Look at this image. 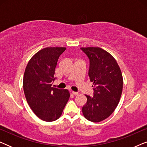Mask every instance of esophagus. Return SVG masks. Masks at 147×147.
I'll return each instance as SVG.
<instances>
[{"mask_svg":"<svg viewBox=\"0 0 147 147\" xmlns=\"http://www.w3.org/2000/svg\"><path fill=\"white\" fill-rule=\"evenodd\" d=\"M71 93L72 94H74V95H75V96H77V95H78V92H71Z\"/></svg>","mask_w":147,"mask_h":147,"instance_id":"34e87169","label":"esophagus"}]
</instances>
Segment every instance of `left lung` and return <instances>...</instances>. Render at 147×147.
Returning a JSON list of instances; mask_svg holds the SVG:
<instances>
[{
  "instance_id": "8db88e82",
  "label": "left lung",
  "mask_w": 147,
  "mask_h": 147,
  "mask_svg": "<svg viewBox=\"0 0 147 147\" xmlns=\"http://www.w3.org/2000/svg\"><path fill=\"white\" fill-rule=\"evenodd\" d=\"M90 59L89 78L94 87V96L86 95L87 102L83 115L93 122H101L113 113L119 103L123 78L117 61L111 54L100 47H82Z\"/></svg>"
}]
</instances>
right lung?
Wrapping results in <instances>:
<instances>
[{"label": "right lung", "instance_id": "obj_1", "mask_svg": "<svg viewBox=\"0 0 147 147\" xmlns=\"http://www.w3.org/2000/svg\"><path fill=\"white\" fill-rule=\"evenodd\" d=\"M65 47H46L28 62L23 76V90L31 109L45 122L57 120L69 100L67 90L52 87L57 61Z\"/></svg>", "mask_w": 147, "mask_h": 147}]
</instances>
